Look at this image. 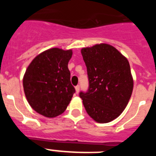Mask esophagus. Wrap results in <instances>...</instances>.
Masks as SVG:
<instances>
[{"label":"esophagus","mask_w":156,"mask_h":156,"mask_svg":"<svg viewBox=\"0 0 156 156\" xmlns=\"http://www.w3.org/2000/svg\"><path fill=\"white\" fill-rule=\"evenodd\" d=\"M75 90H76V94L79 93V91H80V86H76V87Z\"/></svg>","instance_id":"esophagus-1"}]
</instances>
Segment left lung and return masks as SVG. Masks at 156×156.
I'll list each match as a JSON object with an SVG mask.
<instances>
[{"label": "left lung", "instance_id": "8db88e82", "mask_svg": "<svg viewBox=\"0 0 156 156\" xmlns=\"http://www.w3.org/2000/svg\"><path fill=\"white\" fill-rule=\"evenodd\" d=\"M87 69L89 89L80 92L87 112L99 123L119 116L127 105L133 88L130 66L124 55L108 44L81 49Z\"/></svg>", "mask_w": 156, "mask_h": 156}]
</instances>
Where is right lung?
Listing matches in <instances>:
<instances>
[{
    "label": "right lung",
    "instance_id": "1",
    "mask_svg": "<svg viewBox=\"0 0 156 156\" xmlns=\"http://www.w3.org/2000/svg\"><path fill=\"white\" fill-rule=\"evenodd\" d=\"M73 51L53 48L36 56L23 76V89L37 113L55 118L66 111L75 88L70 82L68 63Z\"/></svg>",
    "mask_w": 156,
    "mask_h": 156
}]
</instances>
